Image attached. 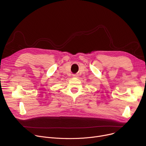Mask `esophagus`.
Returning <instances> with one entry per match:
<instances>
[{"label": "esophagus", "mask_w": 146, "mask_h": 146, "mask_svg": "<svg viewBox=\"0 0 146 146\" xmlns=\"http://www.w3.org/2000/svg\"><path fill=\"white\" fill-rule=\"evenodd\" d=\"M73 76L74 77H78V75L76 74H73Z\"/></svg>", "instance_id": "1"}]
</instances>
